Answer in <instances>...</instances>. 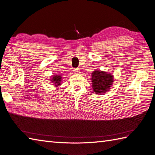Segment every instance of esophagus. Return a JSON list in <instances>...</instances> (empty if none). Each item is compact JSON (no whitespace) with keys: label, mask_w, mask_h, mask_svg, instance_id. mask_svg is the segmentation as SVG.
<instances>
[{"label":"esophagus","mask_w":155,"mask_h":155,"mask_svg":"<svg viewBox=\"0 0 155 155\" xmlns=\"http://www.w3.org/2000/svg\"><path fill=\"white\" fill-rule=\"evenodd\" d=\"M74 72L75 74H78L80 72V70L79 68H74Z\"/></svg>","instance_id":"obj_1"}]
</instances>
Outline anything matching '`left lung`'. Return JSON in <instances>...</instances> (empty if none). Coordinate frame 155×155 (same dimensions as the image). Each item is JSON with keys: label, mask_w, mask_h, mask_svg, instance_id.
I'll use <instances>...</instances> for the list:
<instances>
[{"label": "left lung", "mask_w": 155, "mask_h": 155, "mask_svg": "<svg viewBox=\"0 0 155 155\" xmlns=\"http://www.w3.org/2000/svg\"><path fill=\"white\" fill-rule=\"evenodd\" d=\"M91 75L92 87L94 93L103 94L110 89L114 81L113 75L101 71H94Z\"/></svg>", "instance_id": "8db88e82"}]
</instances>
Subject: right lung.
I'll list each match as a JSON object with an SVG mask.
<instances>
[{
	"label": "right lung",
	"instance_id": "obj_1",
	"mask_svg": "<svg viewBox=\"0 0 155 155\" xmlns=\"http://www.w3.org/2000/svg\"><path fill=\"white\" fill-rule=\"evenodd\" d=\"M51 80V82H52V83H53L54 86L56 87L60 86L61 84L62 77H61V75H58V74L52 75Z\"/></svg>",
	"mask_w": 155,
	"mask_h": 155
}]
</instances>
